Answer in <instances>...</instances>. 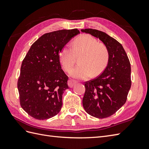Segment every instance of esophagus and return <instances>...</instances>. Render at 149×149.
<instances>
[{"instance_id": "1", "label": "esophagus", "mask_w": 149, "mask_h": 149, "mask_svg": "<svg viewBox=\"0 0 149 149\" xmlns=\"http://www.w3.org/2000/svg\"><path fill=\"white\" fill-rule=\"evenodd\" d=\"M76 83H77V81H75V80H73V79H70L68 81V84L70 88H72Z\"/></svg>"}]
</instances>
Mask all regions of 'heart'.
<instances>
[{
  "label": "heart",
  "instance_id": "b5f03b06",
  "mask_svg": "<svg viewBox=\"0 0 149 149\" xmlns=\"http://www.w3.org/2000/svg\"><path fill=\"white\" fill-rule=\"evenodd\" d=\"M79 59L80 66L72 69L71 76L77 79H87L91 74L98 75L106 68L109 59L107 46L99 43L90 34H82L73 42V46L66 45L61 49L59 59L63 69L68 72L74 65L76 57Z\"/></svg>",
  "mask_w": 149,
  "mask_h": 149
}]
</instances>
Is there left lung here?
<instances>
[{"mask_svg": "<svg viewBox=\"0 0 149 149\" xmlns=\"http://www.w3.org/2000/svg\"><path fill=\"white\" fill-rule=\"evenodd\" d=\"M81 31L99 38L109 49L106 68L95 79L85 82L83 99L87 113L98 118H107L127 100L131 86L130 61L121 44L106 33L93 29Z\"/></svg>", "mask_w": 149, "mask_h": 149, "instance_id": "8db88e82", "label": "left lung"}]
</instances>
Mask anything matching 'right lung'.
Here are the masks:
<instances>
[{
    "label": "right lung",
    "instance_id": "obj_1",
    "mask_svg": "<svg viewBox=\"0 0 149 149\" xmlns=\"http://www.w3.org/2000/svg\"><path fill=\"white\" fill-rule=\"evenodd\" d=\"M77 29L44 34L28 51L22 63L17 87L20 106L31 116L46 120L62 107V96L69 88L68 77L61 69L59 54Z\"/></svg>",
    "mask_w": 149,
    "mask_h": 149
}]
</instances>
